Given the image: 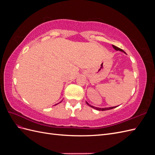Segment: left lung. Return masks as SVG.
<instances>
[{
  "mask_svg": "<svg viewBox=\"0 0 155 155\" xmlns=\"http://www.w3.org/2000/svg\"><path fill=\"white\" fill-rule=\"evenodd\" d=\"M112 47H113V48H114L116 50H117V51H122V52H124V54H126L123 50H121V48H118V47H117V46H114V45H112ZM86 103H87V104L88 105H89V106H90L91 107L93 108V109H96V110H110V109H114V108H116V107H118V106H117V107H112L100 108V107H94V106H92V105H91L90 104H88V103H87V102H86Z\"/></svg>",
  "mask_w": 155,
  "mask_h": 155,
  "instance_id": "left-lung-1",
  "label": "left lung"
}]
</instances>
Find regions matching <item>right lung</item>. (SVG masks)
<instances>
[{"label":"right lung","mask_w":155,"mask_h":155,"mask_svg":"<svg viewBox=\"0 0 155 155\" xmlns=\"http://www.w3.org/2000/svg\"><path fill=\"white\" fill-rule=\"evenodd\" d=\"M60 103H61V102H60ZM56 105H57V104H56Z\"/></svg>","instance_id":"obj_1"}]
</instances>
